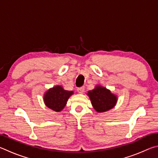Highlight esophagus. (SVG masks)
<instances>
[{
    "label": "esophagus",
    "mask_w": 158,
    "mask_h": 158,
    "mask_svg": "<svg viewBox=\"0 0 158 158\" xmlns=\"http://www.w3.org/2000/svg\"><path fill=\"white\" fill-rule=\"evenodd\" d=\"M77 92H78L79 93H81V94H82V93L84 92V86L79 87V88H78V89H77Z\"/></svg>",
    "instance_id": "obj_1"
}]
</instances>
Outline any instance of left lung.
Wrapping results in <instances>:
<instances>
[{
  "label": "left lung",
  "mask_w": 158,
  "mask_h": 158,
  "mask_svg": "<svg viewBox=\"0 0 158 158\" xmlns=\"http://www.w3.org/2000/svg\"><path fill=\"white\" fill-rule=\"evenodd\" d=\"M87 95L90 98L93 108L99 113L110 110L117 102V96L100 85L93 90H89Z\"/></svg>",
  "instance_id": "obj_1"
}]
</instances>
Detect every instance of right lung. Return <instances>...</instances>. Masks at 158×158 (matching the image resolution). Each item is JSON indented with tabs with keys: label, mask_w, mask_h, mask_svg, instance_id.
Here are the masks:
<instances>
[{
	"label": "right lung",
	"mask_w": 158,
	"mask_h": 158,
	"mask_svg": "<svg viewBox=\"0 0 158 158\" xmlns=\"http://www.w3.org/2000/svg\"><path fill=\"white\" fill-rule=\"evenodd\" d=\"M74 92L64 90L61 85H56L45 93L44 102L48 108L59 112L65 107L67 101Z\"/></svg>",
	"instance_id": "right-lung-1"
}]
</instances>
